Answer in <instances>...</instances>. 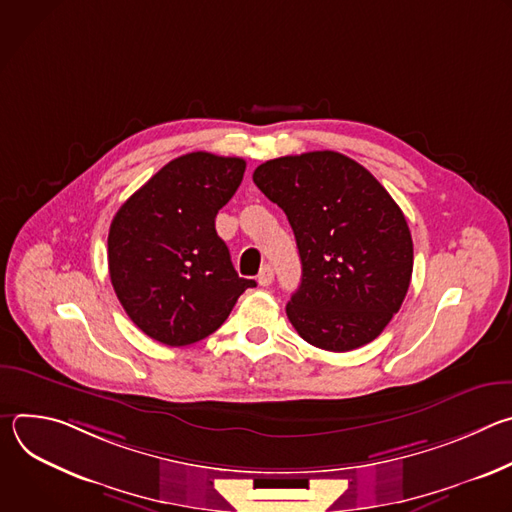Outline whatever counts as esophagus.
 Wrapping results in <instances>:
<instances>
[{
    "label": "esophagus",
    "mask_w": 512,
    "mask_h": 512,
    "mask_svg": "<svg viewBox=\"0 0 512 512\" xmlns=\"http://www.w3.org/2000/svg\"><path fill=\"white\" fill-rule=\"evenodd\" d=\"M271 281H273V267L271 265H263L259 275H257V283L267 287V285H271Z\"/></svg>",
    "instance_id": "obj_1"
}]
</instances>
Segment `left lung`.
<instances>
[{"mask_svg": "<svg viewBox=\"0 0 512 512\" xmlns=\"http://www.w3.org/2000/svg\"><path fill=\"white\" fill-rule=\"evenodd\" d=\"M294 229L302 283L285 306L312 346L348 352L399 312L413 273L405 216L381 182L338 152L283 156L253 172Z\"/></svg>", "mask_w": 512, "mask_h": 512, "instance_id": "obj_1", "label": "left lung"}]
</instances>
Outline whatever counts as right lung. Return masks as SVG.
Wrapping results in <instances>:
<instances>
[{
	"mask_svg": "<svg viewBox=\"0 0 512 512\" xmlns=\"http://www.w3.org/2000/svg\"><path fill=\"white\" fill-rule=\"evenodd\" d=\"M245 160L192 152L131 194L109 229L115 294L150 338L194 344L223 326L253 279L237 275L214 218L237 192Z\"/></svg>",
	"mask_w": 512,
	"mask_h": 512,
	"instance_id": "right-lung-1",
	"label": "right lung"
}]
</instances>
